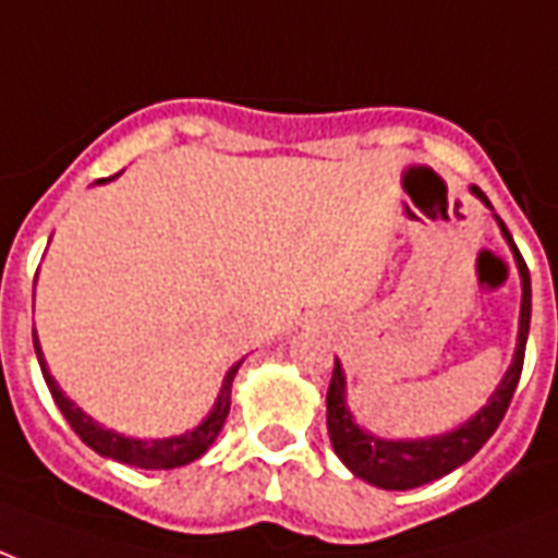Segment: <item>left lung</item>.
I'll return each mask as SVG.
<instances>
[{"label":"left lung","mask_w":558,"mask_h":558,"mask_svg":"<svg viewBox=\"0 0 558 558\" xmlns=\"http://www.w3.org/2000/svg\"><path fill=\"white\" fill-rule=\"evenodd\" d=\"M471 193L480 195L488 204L486 193L480 186H471ZM492 207V204H488ZM500 231L509 240L512 251H515L518 271H521V283H524V298H521V333H518L515 360L509 365L504 383L497 386V392L492 395V401L465 421L459 430L436 436V439L421 441H386L377 439L372 433L360 430L351 418V412L345 407V374L342 365L333 363V377L327 386V433H330V445H333L336 457L342 459L356 477H363L372 486L389 488V492H407V488H418L424 483L445 477L453 468L474 457L488 439L492 433L500 427L512 395L521 380V368H524V351H526V333H530V310H533V292H530V269H526L521 251L512 242V233L500 222Z\"/></svg>","instance_id":"obj_1"}]
</instances>
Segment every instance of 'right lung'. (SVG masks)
<instances>
[{"label":"right lung","mask_w":558,"mask_h":558,"mask_svg":"<svg viewBox=\"0 0 558 558\" xmlns=\"http://www.w3.org/2000/svg\"><path fill=\"white\" fill-rule=\"evenodd\" d=\"M34 351H37V360H40L43 377H46V386H49V392H52L54 403H58V410L63 412V418L70 421V427L81 436L84 445H90L96 453L101 457L117 459V462H125V465L134 468H146V471H166V468H181L186 462H193L204 453V450L210 448L213 439L219 436L222 430L225 418H228V410H231V386L233 377H236V368L240 363L233 365L228 377L222 383V392H219V401L213 407V412L207 418L195 427L193 433H184V436H175V439H125V436H119V433H110L105 427H99L90 415H84V412L70 401V398H63V392L58 389V383L49 374L46 363H43L40 345H37V333H34Z\"/></svg>","instance_id":"obj_1"}]
</instances>
